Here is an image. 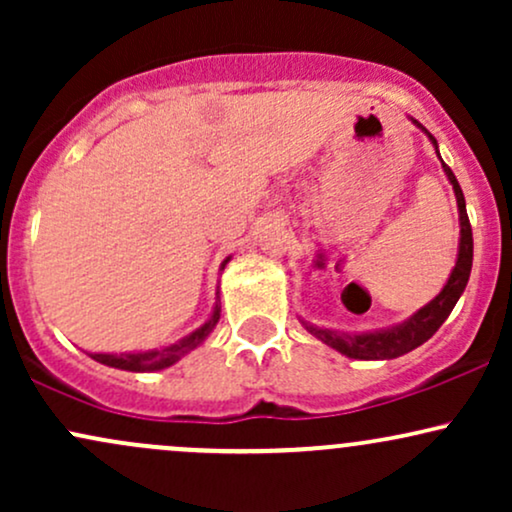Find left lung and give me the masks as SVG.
Returning a JSON list of instances; mask_svg holds the SVG:
<instances>
[{"label": "left lung", "instance_id": "obj_1", "mask_svg": "<svg viewBox=\"0 0 512 512\" xmlns=\"http://www.w3.org/2000/svg\"><path fill=\"white\" fill-rule=\"evenodd\" d=\"M414 125L421 127L416 120ZM428 139L436 144V154H438V142L433 139V134H428ZM443 170L445 175H448V180L452 182V190H455V197H457V209H460V252H457L455 269H452L448 284L443 286V291H440L431 303L424 305V308L416 310L409 320H404L402 325L390 327V330L366 332V334H344V332L325 330V327H315V325H308V322H303L305 330L315 334L320 342H325L327 346H332V349H337L339 354L349 358H361V361H383V358H397L402 354H409L411 349H416V346L428 342V339L438 332V327L448 320V315L452 313V308H455V303L460 301L464 286H467L469 272H472L474 240H472V226H469L467 207H464V195H462L460 182H457L455 173H452L445 163H443Z\"/></svg>", "mask_w": 512, "mask_h": 512}]
</instances>
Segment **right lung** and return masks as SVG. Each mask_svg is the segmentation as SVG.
I'll use <instances>...</instances> for the list:
<instances>
[{"label": "right lung", "mask_w": 512, "mask_h": 512, "mask_svg": "<svg viewBox=\"0 0 512 512\" xmlns=\"http://www.w3.org/2000/svg\"><path fill=\"white\" fill-rule=\"evenodd\" d=\"M226 262L221 264V269L226 267ZM219 317H221V305L216 303L214 313H211L209 320L204 322L199 330L187 334V337H182L180 342L163 346V349H154V351H139V354H120V356H117V354H91V358H93V361L103 363V366L120 368V370H132V373H144V370L168 368V366H173L178 358L190 354L192 349H197V346L209 337V332L214 330L216 322H219Z\"/></svg>", "instance_id": "1"}]
</instances>
